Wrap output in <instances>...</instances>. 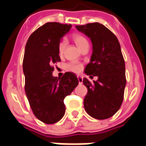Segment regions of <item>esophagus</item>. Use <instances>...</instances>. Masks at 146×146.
<instances>
[{
	"mask_svg": "<svg viewBox=\"0 0 146 146\" xmlns=\"http://www.w3.org/2000/svg\"><path fill=\"white\" fill-rule=\"evenodd\" d=\"M77 79H78V81H79L80 84H81L83 82V78L81 76H77Z\"/></svg>",
	"mask_w": 146,
	"mask_h": 146,
	"instance_id": "34e87169",
	"label": "esophagus"
}]
</instances>
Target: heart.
I'll use <instances>...</instances> for the list:
<instances>
[{
  "mask_svg": "<svg viewBox=\"0 0 146 146\" xmlns=\"http://www.w3.org/2000/svg\"><path fill=\"white\" fill-rule=\"evenodd\" d=\"M72 38H73V41L76 44V45L78 47V48L81 50L84 46L88 44V40L84 37V36L81 35V34H79V33H74L72 36ZM66 40H62L59 44V46H58V52L59 54H62L63 53L64 50H65V48H66ZM67 70L69 71H71V72H73V73H80L81 70H82L83 66L81 64L76 63V62H70L66 65V66Z\"/></svg>",
  "mask_w": 146,
  "mask_h": 146,
  "instance_id": "1",
  "label": "heart"
}]
</instances>
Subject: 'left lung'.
Here are the masks:
<instances>
[{
    "label": "left lung",
    "mask_w": 146,
    "mask_h": 146,
    "mask_svg": "<svg viewBox=\"0 0 146 146\" xmlns=\"http://www.w3.org/2000/svg\"><path fill=\"white\" fill-rule=\"evenodd\" d=\"M91 39L92 54L84 73L98 80H83L88 88L84 100L86 112L93 118L108 119L121 106L126 86L125 62L116 36L104 25L93 23L76 26Z\"/></svg>",
    "instance_id": "8db88e82"
}]
</instances>
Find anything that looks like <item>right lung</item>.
Here are the masks:
<instances>
[{"label": "right lung", "instance_id": "1", "mask_svg": "<svg viewBox=\"0 0 146 146\" xmlns=\"http://www.w3.org/2000/svg\"><path fill=\"white\" fill-rule=\"evenodd\" d=\"M71 25L47 23L33 32L25 48L23 68L25 92L31 110L44 123L59 121L65 114L64 98L78 85L75 73L66 72L61 78L52 76V65L60 62L58 46Z\"/></svg>", "mask_w": 146, "mask_h": 146}]
</instances>
